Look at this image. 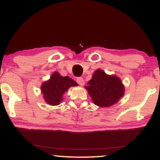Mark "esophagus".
Returning <instances> with one entry per match:
<instances>
[{
  "label": "esophagus",
  "mask_w": 160,
  "mask_h": 160,
  "mask_svg": "<svg viewBox=\"0 0 160 160\" xmlns=\"http://www.w3.org/2000/svg\"><path fill=\"white\" fill-rule=\"evenodd\" d=\"M77 82H78V84L80 86H83L84 85V83H85V82H84V80H83V78H78V79H77Z\"/></svg>",
  "instance_id": "34e87169"
}]
</instances>
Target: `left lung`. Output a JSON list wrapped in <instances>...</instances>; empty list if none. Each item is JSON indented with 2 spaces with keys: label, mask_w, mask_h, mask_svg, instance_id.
I'll use <instances>...</instances> for the list:
<instances>
[{
  "label": "left lung",
  "mask_w": 160,
  "mask_h": 160,
  "mask_svg": "<svg viewBox=\"0 0 160 160\" xmlns=\"http://www.w3.org/2000/svg\"><path fill=\"white\" fill-rule=\"evenodd\" d=\"M93 103L107 108L117 103L124 95L125 87L116 75H108L102 69H97L85 86Z\"/></svg>",
  "instance_id": "obj_1"
}]
</instances>
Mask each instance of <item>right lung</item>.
<instances>
[{"label": "right lung", "instance_id": "right-lung-1", "mask_svg": "<svg viewBox=\"0 0 160 160\" xmlns=\"http://www.w3.org/2000/svg\"><path fill=\"white\" fill-rule=\"evenodd\" d=\"M78 84L68 76L62 77L57 71L51 75L50 78L43 82L40 86L45 102L49 105L56 106L60 104L63 100V95L71 86H77Z\"/></svg>", "mask_w": 160, "mask_h": 160}]
</instances>
